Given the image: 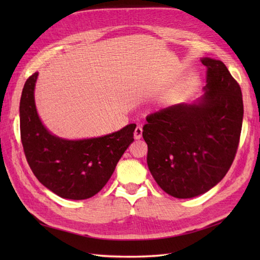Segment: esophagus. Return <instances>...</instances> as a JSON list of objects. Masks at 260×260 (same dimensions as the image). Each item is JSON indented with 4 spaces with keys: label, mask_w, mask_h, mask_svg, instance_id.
Masks as SVG:
<instances>
[{
    "label": "esophagus",
    "mask_w": 260,
    "mask_h": 260,
    "mask_svg": "<svg viewBox=\"0 0 260 260\" xmlns=\"http://www.w3.org/2000/svg\"><path fill=\"white\" fill-rule=\"evenodd\" d=\"M142 133H143L142 127H141V126H137L136 128H135V132H134V137H135V140H140L141 137H142Z\"/></svg>",
    "instance_id": "34e87169"
}]
</instances>
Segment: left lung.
Returning <instances> with one entry per match:
<instances>
[{"label": "left lung", "instance_id": "left-lung-1", "mask_svg": "<svg viewBox=\"0 0 260 260\" xmlns=\"http://www.w3.org/2000/svg\"><path fill=\"white\" fill-rule=\"evenodd\" d=\"M207 67L206 92L148 115L143 127L147 165L168 194L189 199L206 193L227 174L238 150L244 103L240 86L220 60Z\"/></svg>", "mask_w": 260, "mask_h": 260}]
</instances>
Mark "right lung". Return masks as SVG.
I'll list each match as a JSON object with an SVG mask.
<instances>
[{
  "label": "right lung",
  "mask_w": 260,
  "mask_h": 260,
  "mask_svg": "<svg viewBox=\"0 0 260 260\" xmlns=\"http://www.w3.org/2000/svg\"><path fill=\"white\" fill-rule=\"evenodd\" d=\"M38 74L26 79L20 101V133L24 155L36 178L57 196L84 200L101 191L134 141L135 124L97 139L67 141L50 134L35 105Z\"/></svg>",
  "instance_id": "obj_1"
}]
</instances>
